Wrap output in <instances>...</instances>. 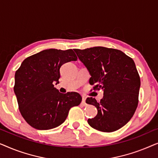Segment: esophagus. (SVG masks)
Wrapping results in <instances>:
<instances>
[{"mask_svg":"<svg viewBox=\"0 0 158 158\" xmlns=\"http://www.w3.org/2000/svg\"><path fill=\"white\" fill-rule=\"evenodd\" d=\"M81 104L83 105V106H86V105H87V104H86V103H85V97H83V99H82Z\"/></svg>","mask_w":158,"mask_h":158,"instance_id":"34e87169","label":"esophagus"}]
</instances>
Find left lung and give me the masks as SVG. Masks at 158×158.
I'll list each match as a JSON object with an SVG mask.
<instances>
[{
  "label": "left lung",
  "mask_w": 158,
  "mask_h": 158,
  "mask_svg": "<svg viewBox=\"0 0 158 158\" xmlns=\"http://www.w3.org/2000/svg\"><path fill=\"white\" fill-rule=\"evenodd\" d=\"M74 51L91 75L89 83L95 85L94 90H103L100 101L92 97L86 99L98 110L88 123L104 132L122 128L132 117L139 102L140 77L134 60L118 49L103 47Z\"/></svg>",
  "instance_id": "left-lung-1"
}]
</instances>
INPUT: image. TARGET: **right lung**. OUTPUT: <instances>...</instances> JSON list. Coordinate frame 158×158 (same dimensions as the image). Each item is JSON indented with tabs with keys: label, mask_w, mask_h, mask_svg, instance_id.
Masks as SVG:
<instances>
[{
	"label": "right lung",
	"mask_w": 158,
	"mask_h": 158,
	"mask_svg": "<svg viewBox=\"0 0 158 158\" xmlns=\"http://www.w3.org/2000/svg\"><path fill=\"white\" fill-rule=\"evenodd\" d=\"M77 59L73 49H49L22 62L15 73L14 90L19 111L30 126L40 130L55 128L65 121L70 108L81 103L79 94H61L54 87L62 64Z\"/></svg>",
	"instance_id": "add662e5"
}]
</instances>
